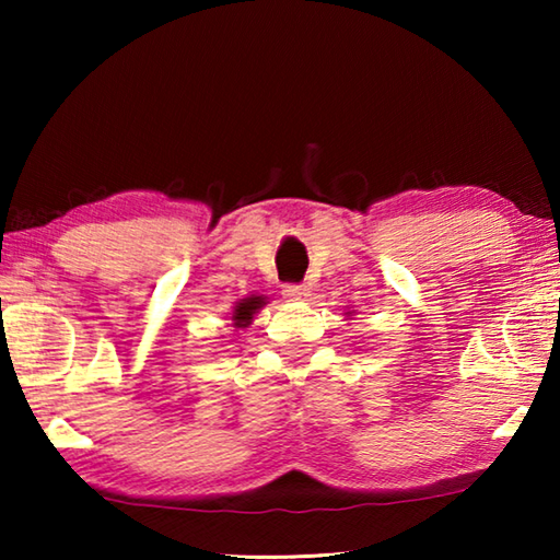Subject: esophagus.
Wrapping results in <instances>:
<instances>
[{
	"mask_svg": "<svg viewBox=\"0 0 560 560\" xmlns=\"http://www.w3.org/2000/svg\"><path fill=\"white\" fill-rule=\"evenodd\" d=\"M308 289L306 287H299V283H289V287H283V299L287 301H296V303H301V301H308Z\"/></svg>",
	"mask_w": 560,
	"mask_h": 560,
	"instance_id": "obj_1",
	"label": "esophagus"
}]
</instances>
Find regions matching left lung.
<instances>
[{
	"mask_svg": "<svg viewBox=\"0 0 560 560\" xmlns=\"http://www.w3.org/2000/svg\"><path fill=\"white\" fill-rule=\"evenodd\" d=\"M348 316H350V311H348Z\"/></svg>",
	"mask_w": 560,
	"mask_h": 560,
	"instance_id": "obj_1",
	"label": "left lung"
}]
</instances>
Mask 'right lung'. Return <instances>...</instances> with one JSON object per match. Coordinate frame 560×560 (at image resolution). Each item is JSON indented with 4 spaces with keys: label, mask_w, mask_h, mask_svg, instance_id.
<instances>
[{
    "label": "right lung",
    "mask_w": 560,
    "mask_h": 560,
    "mask_svg": "<svg viewBox=\"0 0 560 560\" xmlns=\"http://www.w3.org/2000/svg\"><path fill=\"white\" fill-rule=\"evenodd\" d=\"M264 306V299L261 296H249V299H242L236 303L234 311H232V320H234V328H246L254 320V314Z\"/></svg>",
    "instance_id": "right-lung-1"
}]
</instances>
